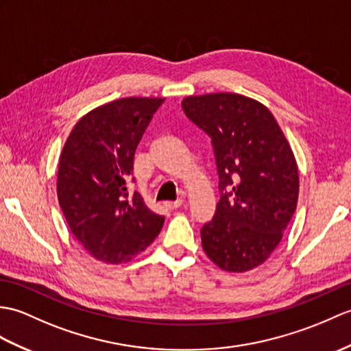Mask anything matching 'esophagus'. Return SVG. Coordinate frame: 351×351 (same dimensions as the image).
<instances>
[{
    "label": "esophagus",
    "mask_w": 351,
    "mask_h": 351,
    "mask_svg": "<svg viewBox=\"0 0 351 351\" xmlns=\"http://www.w3.org/2000/svg\"><path fill=\"white\" fill-rule=\"evenodd\" d=\"M165 205L169 209H176V208H179V206L182 205V199H178V200H173V202H166Z\"/></svg>",
    "instance_id": "esophagus-1"
}]
</instances>
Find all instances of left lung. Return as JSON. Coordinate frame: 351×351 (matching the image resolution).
<instances>
[{"label": "left lung", "mask_w": 351, "mask_h": 351, "mask_svg": "<svg viewBox=\"0 0 351 351\" xmlns=\"http://www.w3.org/2000/svg\"><path fill=\"white\" fill-rule=\"evenodd\" d=\"M182 109L213 143L219 200L202 245L224 271L262 265L295 214L299 175L286 136L262 103L245 95H191Z\"/></svg>", "instance_id": "1"}]
</instances>
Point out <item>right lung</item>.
Listing matches in <instances>:
<instances>
[{
	"label": "right lung",
	"mask_w": 351,
	"mask_h": 351,
	"mask_svg": "<svg viewBox=\"0 0 351 351\" xmlns=\"http://www.w3.org/2000/svg\"><path fill=\"white\" fill-rule=\"evenodd\" d=\"M162 101L130 97L100 106L77 122L64 145L60 206L75 238L100 262H128L165 224L141 194H130L136 148Z\"/></svg>",
	"instance_id": "1"
}]
</instances>
